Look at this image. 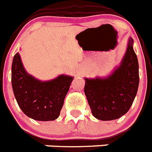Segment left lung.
Listing matches in <instances>:
<instances>
[{"instance_id":"obj_1","label":"left lung","mask_w":152,"mask_h":152,"mask_svg":"<svg viewBox=\"0 0 152 152\" xmlns=\"http://www.w3.org/2000/svg\"><path fill=\"white\" fill-rule=\"evenodd\" d=\"M84 91L93 116L98 120H116L132 106L139 83V63L133 50V40L129 39L122 61L110 76L85 78Z\"/></svg>"}]
</instances>
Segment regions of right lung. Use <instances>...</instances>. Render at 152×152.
Here are the masks:
<instances>
[{
    "label": "right lung",
    "instance_id": "obj_1",
    "mask_svg": "<svg viewBox=\"0 0 152 152\" xmlns=\"http://www.w3.org/2000/svg\"><path fill=\"white\" fill-rule=\"evenodd\" d=\"M11 72L14 96L26 115L39 121L58 118L73 77L60 75L49 81H40L26 71L19 52L13 57Z\"/></svg>",
    "mask_w": 152,
    "mask_h": 152
}]
</instances>
